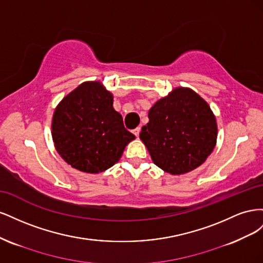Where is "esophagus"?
Wrapping results in <instances>:
<instances>
[{
    "instance_id": "esophagus-1",
    "label": "esophagus",
    "mask_w": 263,
    "mask_h": 263,
    "mask_svg": "<svg viewBox=\"0 0 263 263\" xmlns=\"http://www.w3.org/2000/svg\"><path fill=\"white\" fill-rule=\"evenodd\" d=\"M133 133H134L135 136L138 137V136H139V133H140V127H137V128H135V129L133 130Z\"/></svg>"
}]
</instances>
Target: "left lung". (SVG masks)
Wrapping results in <instances>:
<instances>
[{"mask_svg":"<svg viewBox=\"0 0 263 263\" xmlns=\"http://www.w3.org/2000/svg\"><path fill=\"white\" fill-rule=\"evenodd\" d=\"M139 138L156 165L170 174L196 169L216 145L217 124L208 102L187 87H177L149 109Z\"/></svg>","mask_w":263,"mask_h":263,"instance_id":"1","label":"left lung"}]
</instances>
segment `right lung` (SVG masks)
I'll list each match as a JSON object with an SVG mask.
<instances>
[{"label":"right lung","instance_id":"add662e5","mask_svg":"<svg viewBox=\"0 0 263 263\" xmlns=\"http://www.w3.org/2000/svg\"><path fill=\"white\" fill-rule=\"evenodd\" d=\"M51 129L60 157L86 173L113 166L135 139L113 107V94L99 81L83 82L62 99L54 109Z\"/></svg>","mask_w":263,"mask_h":263}]
</instances>
